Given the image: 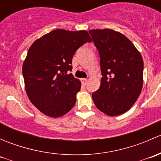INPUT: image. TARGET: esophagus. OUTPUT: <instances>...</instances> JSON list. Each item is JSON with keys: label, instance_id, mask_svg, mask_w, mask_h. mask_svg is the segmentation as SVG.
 I'll use <instances>...</instances> for the list:
<instances>
[{"label": "esophagus", "instance_id": "obj_1", "mask_svg": "<svg viewBox=\"0 0 161 161\" xmlns=\"http://www.w3.org/2000/svg\"><path fill=\"white\" fill-rule=\"evenodd\" d=\"M87 79H81V82H82V84H84V85H86L87 82Z\"/></svg>", "mask_w": 161, "mask_h": 161}]
</instances>
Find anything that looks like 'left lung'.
Listing matches in <instances>:
<instances>
[{"mask_svg": "<svg viewBox=\"0 0 161 161\" xmlns=\"http://www.w3.org/2000/svg\"><path fill=\"white\" fill-rule=\"evenodd\" d=\"M100 57L103 78L92 95L96 107L109 116L129 111L143 85V60L130 40L111 29L89 31Z\"/></svg>", "mask_w": 161, "mask_h": 161, "instance_id": "1", "label": "left lung"}]
</instances>
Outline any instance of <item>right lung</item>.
<instances>
[{
    "label": "right lung",
    "instance_id": "1",
    "mask_svg": "<svg viewBox=\"0 0 161 161\" xmlns=\"http://www.w3.org/2000/svg\"><path fill=\"white\" fill-rule=\"evenodd\" d=\"M92 39L86 30H56L37 39L22 64L25 89L30 102L43 114L59 118L74 107L81 82L71 71L72 57Z\"/></svg>",
    "mask_w": 161,
    "mask_h": 161
}]
</instances>
